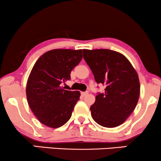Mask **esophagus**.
<instances>
[{
    "instance_id": "obj_1",
    "label": "esophagus",
    "mask_w": 161,
    "mask_h": 161,
    "mask_svg": "<svg viewBox=\"0 0 161 161\" xmlns=\"http://www.w3.org/2000/svg\"><path fill=\"white\" fill-rule=\"evenodd\" d=\"M81 94H82V97H85V96L88 94V92L87 91H84V92H81Z\"/></svg>"
}]
</instances>
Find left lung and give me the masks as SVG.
<instances>
[{
    "label": "left lung",
    "instance_id": "1",
    "mask_svg": "<svg viewBox=\"0 0 161 161\" xmlns=\"http://www.w3.org/2000/svg\"><path fill=\"white\" fill-rule=\"evenodd\" d=\"M84 59L97 84L105 92L96 96L90 109L96 123L114 128L123 124L137 104L140 81L137 73L125 56L107 49L83 50Z\"/></svg>",
    "mask_w": 161,
    "mask_h": 161
}]
</instances>
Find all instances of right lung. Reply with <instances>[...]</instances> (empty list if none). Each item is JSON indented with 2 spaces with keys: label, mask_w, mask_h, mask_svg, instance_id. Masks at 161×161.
<instances>
[{
  "label": "right lung",
  "mask_w": 161,
  "mask_h": 161,
  "mask_svg": "<svg viewBox=\"0 0 161 161\" xmlns=\"http://www.w3.org/2000/svg\"><path fill=\"white\" fill-rule=\"evenodd\" d=\"M82 58V50L55 49L34 64L26 83V98L32 113L44 125L55 129L70 119L80 92L64 90L62 84L70 80L71 70Z\"/></svg>",
  "instance_id": "add662e5"
}]
</instances>
